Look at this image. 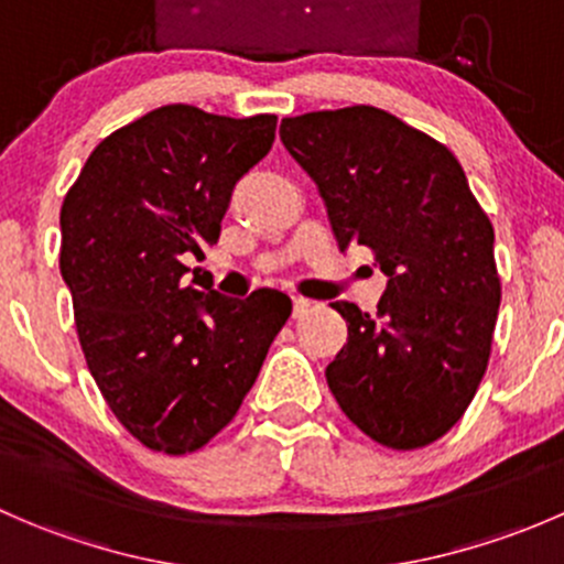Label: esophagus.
Wrapping results in <instances>:
<instances>
[{"mask_svg":"<svg viewBox=\"0 0 564 564\" xmlns=\"http://www.w3.org/2000/svg\"><path fill=\"white\" fill-rule=\"evenodd\" d=\"M311 305H314V303H311V300H305V297H294V318H303L305 314H308V311H311Z\"/></svg>","mask_w":564,"mask_h":564,"instance_id":"1","label":"esophagus"}]
</instances>
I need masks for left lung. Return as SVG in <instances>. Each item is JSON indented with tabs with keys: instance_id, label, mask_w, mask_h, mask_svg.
<instances>
[{
	"instance_id": "1",
	"label": "left lung",
	"mask_w": 564,
	"mask_h": 564,
	"mask_svg": "<svg viewBox=\"0 0 564 564\" xmlns=\"http://www.w3.org/2000/svg\"><path fill=\"white\" fill-rule=\"evenodd\" d=\"M344 250H371L388 281L377 314L333 303L349 338L327 366L346 417L392 451L442 440L491 360L502 283L494 226L445 144L373 106L281 122Z\"/></svg>"
}]
</instances>
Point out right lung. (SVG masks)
<instances>
[{"label":"right lung","instance_id":"add662e5","mask_svg":"<svg viewBox=\"0 0 564 564\" xmlns=\"http://www.w3.org/2000/svg\"><path fill=\"white\" fill-rule=\"evenodd\" d=\"M275 113L163 106L106 135L62 202L59 270L78 344L113 417L147 451L185 456L235 420L292 300L185 286L231 187L270 152Z\"/></svg>","mask_w":564,"mask_h":564}]
</instances>
